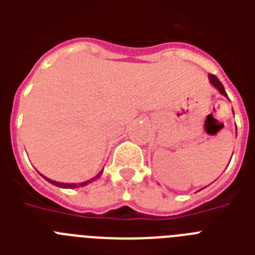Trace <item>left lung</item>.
I'll list each match as a JSON object with an SVG mask.
<instances>
[{
    "instance_id": "8db88e82",
    "label": "left lung",
    "mask_w": 255,
    "mask_h": 255,
    "mask_svg": "<svg viewBox=\"0 0 255 255\" xmlns=\"http://www.w3.org/2000/svg\"><path fill=\"white\" fill-rule=\"evenodd\" d=\"M208 77H209V82L212 83V86H213L214 88H217L218 92H220L221 95H224V96H226V98H228V95H226L225 88H224V86H222L221 82L218 81V78L214 77V75H212V74H209Z\"/></svg>"
}]
</instances>
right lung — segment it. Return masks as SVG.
<instances>
[{
  "mask_svg": "<svg viewBox=\"0 0 255 255\" xmlns=\"http://www.w3.org/2000/svg\"><path fill=\"white\" fill-rule=\"evenodd\" d=\"M103 173V170H100L99 173L96 174L95 177H92L91 180H87V181H83V182H79V184H67V182H58V181H54V180H50V178H47V177H45V176H43V178H45V180H47V181L50 182V184H53V185H55V186H59V188H66V189H74V188H79V186H86L87 185V184H90V182H92V181H95L96 178H99L100 177V174Z\"/></svg>",
  "mask_w": 255,
  "mask_h": 255,
  "instance_id": "1",
  "label": "right lung"
}]
</instances>
